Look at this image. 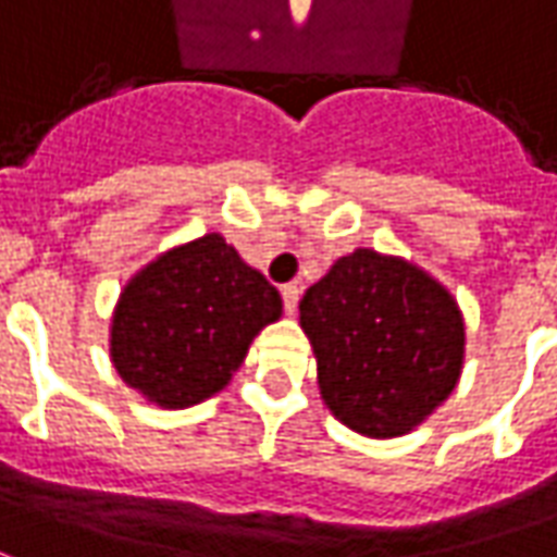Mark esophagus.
I'll use <instances>...</instances> for the list:
<instances>
[{
  "label": "esophagus",
  "mask_w": 557,
  "mask_h": 557,
  "mask_svg": "<svg viewBox=\"0 0 557 557\" xmlns=\"http://www.w3.org/2000/svg\"><path fill=\"white\" fill-rule=\"evenodd\" d=\"M280 295H283V310H286V313H295V310H298V295H301V292H298V286H283V289H280Z\"/></svg>",
  "instance_id": "esophagus-1"
}]
</instances>
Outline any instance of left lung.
I'll use <instances>...</instances> for the list:
<instances>
[{
    "label": "left lung",
    "instance_id": "left-lung-1",
    "mask_svg": "<svg viewBox=\"0 0 557 557\" xmlns=\"http://www.w3.org/2000/svg\"><path fill=\"white\" fill-rule=\"evenodd\" d=\"M319 395L364 437H400L453 395L465 319L446 286L398 256H341L301 298Z\"/></svg>",
    "mask_w": 557,
    "mask_h": 557
}]
</instances>
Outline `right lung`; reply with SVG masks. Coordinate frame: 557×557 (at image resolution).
Wrapping results in <instances>:
<instances>
[{"mask_svg":"<svg viewBox=\"0 0 557 557\" xmlns=\"http://www.w3.org/2000/svg\"><path fill=\"white\" fill-rule=\"evenodd\" d=\"M280 313V292L211 232L126 283L111 319V361L150 404L184 410L228 386L252 337Z\"/></svg>","mask_w":557,"mask_h":557,"instance_id":"obj_1","label":"right lung"}]
</instances>
